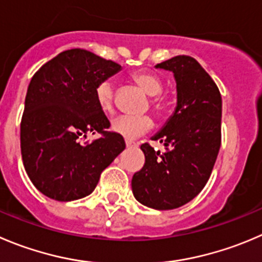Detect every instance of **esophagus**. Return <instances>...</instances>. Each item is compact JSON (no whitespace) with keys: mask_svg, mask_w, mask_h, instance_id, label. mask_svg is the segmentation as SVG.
<instances>
[{"mask_svg":"<svg viewBox=\"0 0 262 262\" xmlns=\"http://www.w3.org/2000/svg\"><path fill=\"white\" fill-rule=\"evenodd\" d=\"M126 145H127V148H133V146H135L136 145V143L134 140H131V139H126Z\"/></svg>","mask_w":262,"mask_h":262,"instance_id":"esophagus-1","label":"esophagus"}]
</instances>
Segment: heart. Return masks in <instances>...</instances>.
<instances>
[{"instance_id": "heart-1", "label": "heart", "mask_w": 262, "mask_h": 262, "mask_svg": "<svg viewBox=\"0 0 262 262\" xmlns=\"http://www.w3.org/2000/svg\"><path fill=\"white\" fill-rule=\"evenodd\" d=\"M129 78L133 79L138 86H140L146 94H149V101L154 113L158 117L166 114L171 105V98L168 94L162 91L163 82L161 77L156 73L145 69H139L129 74ZM95 96L98 105L104 113H113L116 106V94L114 86L111 81H103L98 84L95 90ZM154 126V121L150 116L129 117L121 116L112 121V129L118 135L126 139H135L150 131Z\"/></svg>"}]
</instances>
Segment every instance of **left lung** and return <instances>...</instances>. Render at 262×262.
<instances>
[{
  "label": "left lung",
  "instance_id": "1",
  "mask_svg": "<svg viewBox=\"0 0 262 262\" xmlns=\"http://www.w3.org/2000/svg\"><path fill=\"white\" fill-rule=\"evenodd\" d=\"M156 67L173 72L178 106L151 138L164 144V153L143 144L145 163L131 185L141 204L164 211L190 202L210 179L221 145V94L191 56L180 55Z\"/></svg>",
  "mask_w": 262,
  "mask_h": 262
}]
</instances>
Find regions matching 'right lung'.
Returning a JSON list of instances; mask_svg holds the SVG:
<instances>
[{"instance_id": "1", "label": "right lung", "mask_w": 262, "mask_h": 262, "mask_svg": "<svg viewBox=\"0 0 262 262\" xmlns=\"http://www.w3.org/2000/svg\"><path fill=\"white\" fill-rule=\"evenodd\" d=\"M121 66L83 49L60 52L32 77L20 123L24 168L49 198L69 202L94 191L101 172L126 148L108 131L95 90ZM101 134L84 142L87 133Z\"/></svg>"}]
</instances>
